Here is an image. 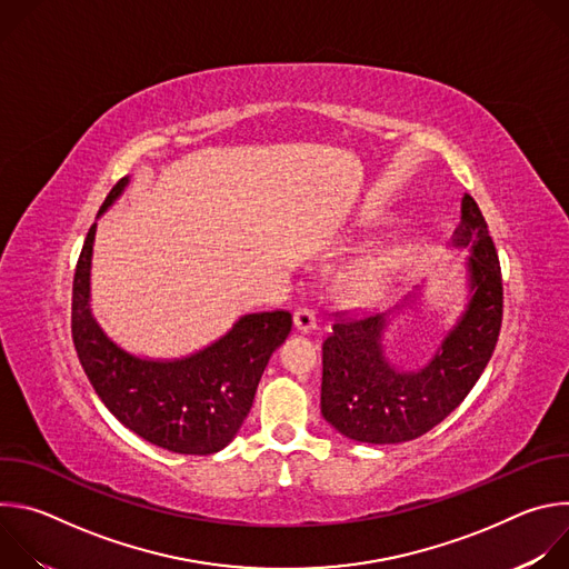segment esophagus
Wrapping results in <instances>:
<instances>
[{"mask_svg":"<svg viewBox=\"0 0 569 569\" xmlns=\"http://www.w3.org/2000/svg\"><path fill=\"white\" fill-rule=\"evenodd\" d=\"M295 329L299 331V333H303V336H308V333H315V329H317V319H315V312L312 310H308V308H299L297 312H295Z\"/></svg>","mask_w":569,"mask_h":569,"instance_id":"obj_1","label":"esophagus"}]
</instances>
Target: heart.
Wrapping results in <instances>:
<instances>
[{
	"instance_id": "1",
	"label": "heart",
	"mask_w": 569,
	"mask_h": 569,
	"mask_svg": "<svg viewBox=\"0 0 569 569\" xmlns=\"http://www.w3.org/2000/svg\"><path fill=\"white\" fill-rule=\"evenodd\" d=\"M371 283H373V274H367V277H365V286H367V288H369V286H371Z\"/></svg>"
}]
</instances>
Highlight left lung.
Returning <instances> with one entry per match:
<instances>
[{"mask_svg": "<svg viewBox=\"0 0 569 569\" xmlns=\"http://www.w3.org/2000/svg\"><path fill=\"white\" fill-rule=\"evenodd\" d=\"M448 248L468 252L466 295L426 365L402 367L385 345L393 321L423 306V286L389 312L336 323L323 340L321 417L347 439L389 446L426 435L459 408L489 365L502 327V272L489 224L468 193Z\"/></svg>", "mask_w": 569, "mask_h": 569, "instance_id": "1", "label": "left lung"}]
</instances>
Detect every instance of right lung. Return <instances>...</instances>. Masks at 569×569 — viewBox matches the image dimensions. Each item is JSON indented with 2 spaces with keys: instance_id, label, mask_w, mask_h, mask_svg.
Here are the masks:
<instances>
[{
  "instance_id": "add662e5",
  "label": "right lung",
  "mask_w": 569,
  "mask_h": 569,
  "mask_svg": "<svg viewBox=\"0 0 569 569\" xmlns=\"http://www.w3.org/2000/svg\"><path fill=\"white\" fill-rule=\"evenodd\" d=\"M121 178L97 218L128 189ZM90 227L73 274L71 338L88 380L112 417L152 446L178 455H213L229 446L250 415L270 356L286 342L292 315L286 310L240 315L207 347L180 358L137 356L114 342L92 312Z\"/></svg>"
}]
</instances>
